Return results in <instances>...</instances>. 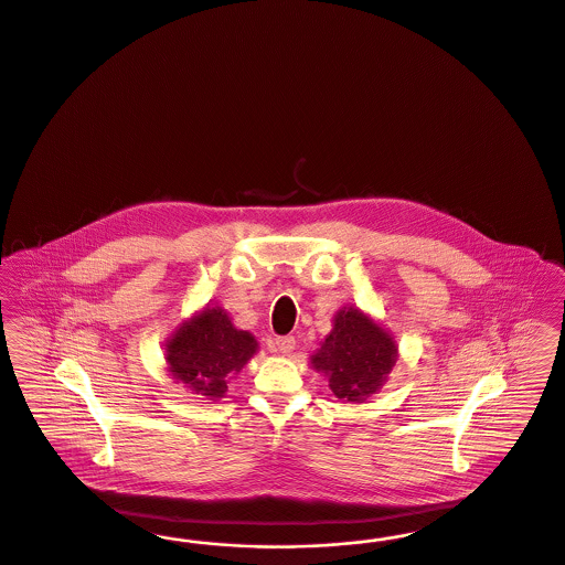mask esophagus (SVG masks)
I'll return each mask as SVG.
<instances>
[{
    "instance_id": "esophagus-1",
    "label": "esophagus",
    "mask_w": 565,
    "mask_h": 565,
    "mask_svg": "<svg viewBox=\"0 0 565 565\" xmlns=\"http://www.w3.org/2000/svg\"><path fill=\"white\" fill-rule=\"evenodd\" d=\"M296 347V340L294 335H281V338H275L273 340V351L279 352V354H290Z\"/></svg>"
}]
</instances>
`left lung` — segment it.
Segmentation results:
<instances>
[{"label": "left lung", "mask_w": 565, "mask_h": 565, "mask_svg": "<svg viewBox=\"0 0 565 565\" xmlns=\"http://www.w3.org/2000/svg\"><path fill=\"white\" fill-rule=\"evenodd\" d=\"M398 361V344L382 323L359 307H342L331 331L311 354L312 370L323 373L342 403H365L388 382Z\"/></svg>", "instance_id": "obj_1"}]
</instances>
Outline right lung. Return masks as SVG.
Instances as JSON below:
<instances>
[{"label": "right lung", "mask_w": 565, "mask_h": 565, "mask_svg": "<svg viewBox=\"0 0 565 565\" xmlns=\"http://www.w3.org/2000/svg\"><path fill=\"white\" fill-rule=\"evenodd\" d=\"M258 352L250 331L237 330L218 305H206L183 319L164 342L167 371L192 394L218 401L227 394L230 380Z\"/></svg>", "instance_id": "add662e5"}]
</instances>
